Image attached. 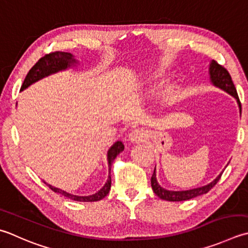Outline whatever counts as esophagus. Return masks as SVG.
I'll use <instances>...</instances> for the list:
<instances>
[{
    "instance_id": "1",
    "label": "esophagus",
    "mask_w": 248,
    "mask_h": 248,
    "mask_svg": "<svg viewBox=\"0 0 248 248\" xmlns=\"http://www.w3.org/2000/svg\"><path fill=\"white\" fill-rule=\"evenodd\" d=\"M148 134L143 129H134L129 133V140L132 143H140L144 142L147 139Z\"/></svg>"
}]
</instances>
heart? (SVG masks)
<instances>
[{
  "mask_svg": "<svg viewBox=\"0 0 248 248\" xmlns=\"http://www.w3.org/2000/svg\"><path fill=\"white\" fill-rule=\"evenodd\" d=\"M164 78H166V74H164L163 72L161 71H157V72H154L152 75L149 76L148 80L146 81V84L149 85H160L161 82H163ZM176 92V87L174 85H170L168 86L167 88H164V90L162 91L161 93V102L163 104H169L170 102L172 101L174 94H175Z\"/></svg>",
  "mask_w": 248,
  "mask_h": 248,
  "instance_id": "obj_1",
  "label": "heart"
}]
</instances>
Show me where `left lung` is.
I'll list each match as a JSON object with an SVG mask.
<instances>
[{
    "instance_id": "left-lung-1",
    "label": "left lung",
    "mask_w": 248,
    "mask_h": 248,
    "mask_svg": "<svg viewBox=\"0 0 248 248\" xmlns=\"http://www.w3.org/2000/svg\"><path fill=\"white\" fill-rule=\"evenodd\" d=\"M208 74H210V81L213 86H215V87H217V88L224 90L225 92L229 93L236 100V103H237V105H239L240 114H241L242 113L241 102L239 99V95H237V92H236L233 81H232V79H231L229 72H228L224 66L218 64L215 60H211L210 66H208ZM222 172L214 179V181H212L210 184H207V185L192 188V189H188V190L175 191V190H169V189H166L159 185V183L157 181L156 168H155L152 179H150V183H152V188H153L154 192L156 193V195L160 199H162V200L172 201V202L186 201V200H190V199H193L196 197L204 195V193L210 191L211 189L216 185L217 182L219 181Z\"/></svg>"
}]
</instances>
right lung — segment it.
Returning <instances> with one entry per match:
<instances>
[{"label":"right lung","mask_w":248,"mask_h":248,"mask_svg":"<svg viewBox=\"0 0 248 248\" xmlns=\"http://www.w3.org/2000/svg\"><path fill=\"white\" fill-rule=\"evenodd\" d=\"M77 64H78V61H77L75 59V57L70 52L56 51V52L49 53V55L43 57L42 59L38 60V62H36L32 69L29 71L28 75L26 76V78H24V81L21 86V90L29 88L31 85L35 84V82L38 80L45 78V77H48L52 74H56V73L65 71L67 69H71V67H74ZM124 149V145L123 144L121 140H117V142H115L108 149V181H106L105 185L102 187L99 191L93 193V195H90V196L72 195V193L66 192L65 190H62V189H60V188L51 186L50 184H47L45 181H44V183H45L52 191L60 193V195L71 199V200L79 201V202H94V201L102 200V199L108 195L109 189H110L111 163H113L115 158L117 157Z\"/></svg>","instance_id":"obj_1"}]
</instances>
